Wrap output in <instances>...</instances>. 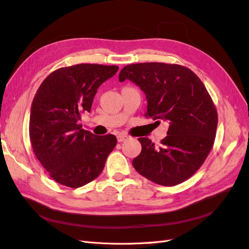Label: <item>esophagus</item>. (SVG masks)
<instances>
[{
    "label": "esophagus",
    "instance_id": "1",
    "mask_svg": "<svg viewBox=\"0 0 249 249\" xmlns=\"http://www.w3.org/2000/svg\"><path fill=\"white\" fill-rule=\"evenodd\" d=\"M127 139H128V136H126V135H119L118 136V141L119 142H124L125 140H127Z\"/></svg>",
    "mask_w": 249,
    "mask_h": 249
}]
</instances>
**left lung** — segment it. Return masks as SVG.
Segmentation results:
<instances>
[{
    "label": "left lung",
    "mask_w": 249,
    "mask_h": 249,
    "mask_svg": "<svg viewBox=\"0 0 249 249\" xmlns=\"http://www.w3.org/2000/svg\"><path fill=\"white\" fill-rule=\"evenodd\" d=\"M119 79H129L146 94V118L170 124L158 146L138 139L142 151L132 161L136 171L165 187L186 181L205 162L216 135L217 111L205 85L187 67L164 62L132 63Z\"/></svg>",
    "instance_id": "8db88e82"
}]
</instances>
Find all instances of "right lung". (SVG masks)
<instances>
[{
	"instance_id": "1",
	"label": "right lung",
	"mask_w": 249,
	"mask_h": 249,
	"mask_svg": "<svg viewBox=\"0 0 249 249\" xmlns=\"http://www.w3.org/2000/svg\"><path fill=\"white\" fill-rule=\"evenodd\" d=\"M118 70L96 63L57 69L35 94L30 117L33 151L62 186L76 189L94 180L117 145L115 136L97 137L84 130L78 121L90 112L98 87Z\"/></svg>"
}]
</instances>
